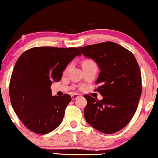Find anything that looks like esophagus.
I'll use <instances>...</instances> for the list:
<instances>
[{
	"label": "esophagus",
	"instance_id": "esophagus-1",
	"mask_svg": "<svg viewBox=\"0 0 158 158\" xmlns=\"http://www.w3.org/2000/svg\"><path fill=\"white\" fill-rule=\"evenodd\" d=\"M80 96L78 94H73L72 96H71V98H72V100H75V99L78 98Z\"/></svg>",
	"mask_w": 158,
	"mask_h": 158
}]
</instances>
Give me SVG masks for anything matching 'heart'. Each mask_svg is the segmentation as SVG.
<instances>
[{
    "mask_svg": "<svg viewBox=\"0 0 158 158\" xmlns=\"http://www.w3.org/2000/svg\"><path fill=\"white\" fill-rule=\"evenodd\" d=\"M89 64H95V62L93 61V60H85V61L83 62V65H89Z\"/></svg>",
    "mask_w": 158,
    "mask_h": 158,
    "instance_id": "obj_1",
    "label": "heart"
}]
</instances>
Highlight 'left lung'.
Instances as JSON below:
<instances>
[{
  "mask_svg": "<svg viewBox=\"0 0 158 158\" xmlns=\"http://www.w3.org/2000/svg\"><path fill=\"white\" fill-rule=\"evenodd\" d=\"M94 60L101 72L96 84L102 100L85 95L86 122L104 134H113L128 124L137 109L142 94L141 72L132 53L111 42L77 48Z\"/></svg>",
  "mask_w": 158,
  "mask_h": 158,
  "instance_id": "left-lung-1",
  "label": "left lung"
}]
</instances>
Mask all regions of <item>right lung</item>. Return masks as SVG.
Here are the masks:
<instances>
[{
    "label": "right lung",
    "mask_w": 158,
    "mask_h": 158,
    "mask_svg": "<svg viewBox=\"0 0 158 158\" xmlns=\"http://www.w3.org/2000/svg\"><path fill=\"white\" fill-rule=\"evenodd\" d=\"M81 55L75 47H36L17 60L10 81V103L29 130L45 135L61 124L71 97L52 96L50 87L61 80L67 65Z\"/></svg>",
    "instance_id": "right-lung-1"
}]
</instances>
